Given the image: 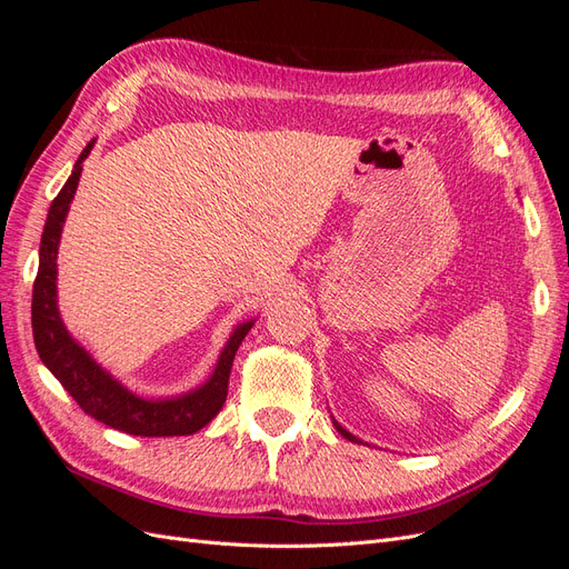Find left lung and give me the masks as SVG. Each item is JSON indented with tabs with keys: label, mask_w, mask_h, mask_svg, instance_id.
Here are the masks:
<instances>
[{
	"label": "left lung",
	"mask_w": 569,
	"mask_h": 569,
	"mask_svg": "<svg viewBox=\"0 0 569 569\" xmlns=\"http://www.w3.org/2000/svg\"><path fill=\"white\" fill-rule=\"evenodd\" d=\"M332 425H335V429H337V432H339L343 439H349V441H353V443H363V441H360L358 437H353L351 432H347V429H343V427H341V425H339L335 418H332Z\"/></svg>",
	"instance_id": "1"
}]
</instances>
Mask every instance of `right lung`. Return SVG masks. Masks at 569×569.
I'll use <instances>...</instances> for the list:
<instances>
[{"label": "right lung", "mask_w": 569, "mask_h": 569, "mask_svg": "<svg viewBox=\"0 0 569 569\" xmlns=\"http://www.w3.org/2000/svg\"><path fill=\"white\" fill-rule=\"evenodd\" d=\"M92 147L94 140L82 149L71 178L66 180L47 213L40 242V268L36 284H32V337H36L38 353L47 370L57 377L90 418L134 437L194 435L209 425L226 403L234 353L256 320L239 322L222 347L209 380L180 396H166V399L140 396L120 385L107 368L97 363L92 353L68 332L59 313L57 295V256L63 222L80 182L82 161L90 157Z\"/></svg>", "instance_id": "obj_1"}]
</instances>
